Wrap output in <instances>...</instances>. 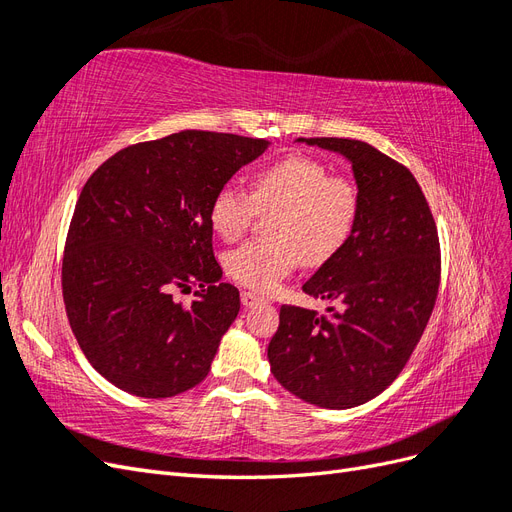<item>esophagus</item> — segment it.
<instances>
[{
  "mask_svg": "<svg viewBox=\"0 0 512 512\" xmlns=\"http://www.w3.org/2000/svg\"><path fill=\"white\" fill-rule=\"evenodd\" d=\"M262 301H267V299L260 297V294L254 292V290H243V292H241V303H243L245 307H254V305H258V303H262Z\"/></svg>",
  "mask_w": 512,
  "mask_h": 512,
  "instance_id": "obj_1",
  "label": "esophagus"
}]
</instances>
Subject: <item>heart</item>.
Listing matches in <instances>:
<instances>
[{
  "label": "heart",
  "mask_w": 512,
  "mask_h": 512,
  "mask_svg": "<svg viewBox=\"0 0 512 512\" xmlns=\"http://www.w3.org/2000/svg\"><path fill=\"white\" fill-rule=\"evenodd\" d=\"M275 211L267 241H250L224 258L232 280L273 290L305 260L318 267L337 256L359 222L361 192L348 177L307 156H286L254 175L252 194L228 183L213 196L211 226L226 241H237L258 213Z\"/></svg>",
  "instance_id": "1"
}]
</instances>
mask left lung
I'll use <instances>...</instances> for the list:
<instances>
[{
  "instance_id": "obj_1",
  "label": "left lung",
  "mask_w": 512,
  "mask_h": 512,
  "mask_svg": "<svg viewBox=\"0 0 512 512\" xmlns=\"http://www.w3.org/2000/svg\"><path fill=\"white\" fill-rule=\"evenodd\" d=\"M344 156L361 192L359 222L344 250L303 284L342 312L282 305L267 348L286 391L346 410L380 395L421 339L440 286L438 228L410 170L352 138H297Z\"/></svg>"
}]
</instances>
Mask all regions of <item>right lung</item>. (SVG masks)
Wrapping results in <instances>:
<instances>
[{"label": "right lung", "instance_id": "right-lung-1", "mask_svg": "<svg viewBox=\"0 0 512 512\" xmlns=\"http://www.w3.org/2000/svg\"><path fill=\"white\" fill-rule=\"evenodd\" d=\"M269 141L183 130L108 158L85 183L68 230L61 290L87 361L136 397H173L203 382L239 314L220 284L211 200ZM199 286L183 308L175 291Z\"/></svg>", "mask_w": 512, "mask_h": 512}]
</instances>
